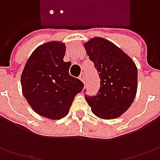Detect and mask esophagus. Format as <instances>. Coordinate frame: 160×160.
<instances>
[{"mask_svg":"<svg viewBox=\"0 0 160 160\" xmlns=\"http://www.w3.org/2000/svg\"><path fill=\"white\" fill-rule=\"evenodd\" d=\"M79 79L83 82V83H85V76H84V74L83 73H82L81 75H80V77H79Z\"/></svg>","mask_w":160,"mask_h":160,"instance_id":"1","label":"esophagus"}]
</instances>
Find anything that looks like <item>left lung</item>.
I'll return each mask as SVG.
<instances>
[{
    "mask_svg": "<svg viewBox=\"0 0 160 160\" xmlns=\"http://www.w3.org/2000/svg\"><path fill=\"white\" fill-rule=\"evenodd\" d=\"M101 79L95 96L85 95L92 112L102 119H114L130 108L137 92V68L127 54L102 37L84 43Z\"/></svg>",
    "mask_w": 160,
    "mask_h": 160,
    "instance_id": "1",
    "label": "left lung"
}]
</instances>
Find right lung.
<instances>
[{
  "instance_id": "1",
  "label": "right lung",
  "mask_w": 160,
  "mask_h": 160,
  "mask_svg": "<svg viewBox=\"0 0 160 160\" xmlns=\"http://www.w3.org/2000/svg\"><path fill=\"white\" fill-rule=\"evenodd\" d=\"M65 43L49 42L34 50L21 75L23 95L37 114L50 119L66 117L75 96L83 88L69 75L70 61L65 62Z\"/></svg>"
}]
</instances>
